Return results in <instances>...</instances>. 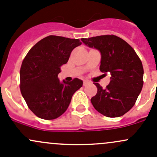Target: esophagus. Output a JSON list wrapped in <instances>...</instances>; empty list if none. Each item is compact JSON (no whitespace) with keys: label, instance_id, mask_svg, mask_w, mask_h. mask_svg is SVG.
<instances>
[{"label":"esophagus","instance_id":"1","mask_svg":"<svg viewBox=\"0 0 157 157\" xmlns=\"http://www.w3.org/2000/svg\"><path fill=\"white\" fill-rule=\"evenodd\" d=\"M88 84H90V82H88V81H87V80H85L83 82V85H85V86L87 85H88Z\"/></svg>","mask_w":157,"mask_h":157}]
</instances>
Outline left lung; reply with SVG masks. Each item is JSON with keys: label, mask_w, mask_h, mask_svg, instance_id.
<instances>
[{"label": "left lung", "mask_w": 157, "mask_h": 157, "mask_svg": "<svg viewBox=\"0 0 157 157\" xmlns=\"http://www.w3.org/2000/svg\"><path fill=\"white\" fill-rule=\"evenodd\" d=\"M82 41L99 51V70L112 75L105 89L94 83L97 93L90 99L92 105L106 117L124 115L135 105L142 89L144 70L141 60L130 45L114 35L82 38Z\"/></svg>", "instance_id": "obj_1"}]
</instances>
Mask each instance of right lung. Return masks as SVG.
Segmentation results:
<instances>
[{
  "mask_svg": "<svg viewBox=\"0 0 157 157\" xmlns=\"http://www.w3.org/2000/svg\"><path fill=\"white\" fill-rule=\"evenodd\" d=\"M82 44L78 39L46 36L33 45L20 70V90L28 108L40 118L53 120L66 112L72 95L82 87V80L60 82L61 66Z\"/></svg>",
  "mask_w": 157,
  "mask_h": 157,
  "instance_id": "right-lung-1",
  "label": "right lung"
}]
</instances>
